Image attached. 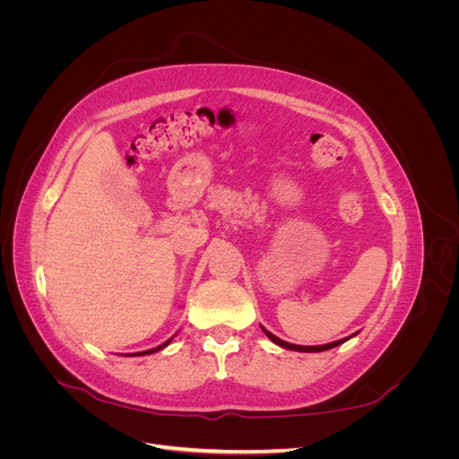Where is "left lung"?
Segmentation results:
<instances>
[{
  "mask_svg": "<svg viewBox=\"0 0 459 459\" xmlns=\"http://www.w3.org/2000/svg\"><path fill=\"white\" fill-rule=\"evenodd\" d=\"M262 331L266 333V337H268L272 342L280 344L281 349L297 351V352H324V351H329V349H335V346H339V344H342L344 341L351 339V337H346V339H341V341H335V342H327V344H322V346H300V344H290V342H287V341H281L280 337H275L273 333H270L268 329H264V327H262ZM354 335H356V333H354ZM354 335H352V337H354Z\"/></svg>",
  "mask_w": 459,
  "mask_h": 459,
  "instance_id": "8db88e82",
  "label": "left lung"
}]
</instances>
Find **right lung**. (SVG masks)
<instances>
[{
    "mask_svg": "<svg viewBox=\"0 0 459 459\" xmlns=\"http://www.w3.org/2000/svg\"><path fill=\"white\" fill-rule=\"evenodd\" d=\"M170 341L172 339H169L166 342H162L160 346H157V349H151V351H143V352H134V354H128V356H145V354H152V352H159V351H162L164 346H169L170 344Z\"/></svg>",
    "mask_w": 459,
    "mask_h": 459,
    "instance_id": "add662e5",
    "label": "right lung"
}]
</instances>
